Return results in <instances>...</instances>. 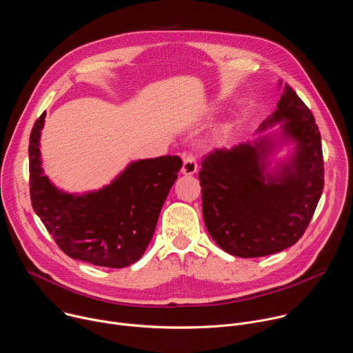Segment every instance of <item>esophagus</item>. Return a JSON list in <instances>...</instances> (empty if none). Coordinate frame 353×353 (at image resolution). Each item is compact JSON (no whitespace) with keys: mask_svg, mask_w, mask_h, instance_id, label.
I'll return each instance as SVG.
<instances>
[{"mask_svg":"<svg viewBox=\"0 0 353 353\" xmlns=\"http://www.w3.org/2000/svg\"><path fill=\"white\" fill-rule=\"evenodd\" d=\"M183 168H181V173L185 174V176H191V174H195L196 170H198V163H196V159L192 154L190 152H185L183 155Z\"/></svg>","mask_w":353,"mask_h":353,"instance_id":"esophagus-1","label":"esophagus"}]
</instances>
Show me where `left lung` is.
I'll return each mask as SVG.
<instances>
[{
  "instance_id": "1",
  "label": "left lung",
  "mask_w": 353,
  "mask_h": 353,
  "mask_svg": "<svg viewBox=\"0 0 353 353\" xmlns=\"http://www.w3.org/2000/svg\"><path fill=\"white\" fill-rule=\"evenodd\" d=\"M282 85V82H279ZM281 123L276 134L204 157L198 179L207 230L226 253L253 259L293 245L307 229L324 188L321 137L309 108L285 83L276 110L259 131ZM295 146L270 168L278 144Z\"/></svg>"
}]
</instances>
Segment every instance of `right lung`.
<instances>
[{
	"label": "right lung",
	"instance_id": "1",
	"mask_svg": "<svg viewBox=\"0 0 353 353\" xmlns=\"http://www.w3.org/2000/svg\"><path fill=\"white\" fill-rule=\"evenodd\" d=\"M46 112L29 139L32 207L64 253L99 267L137 263L154 236L161 210L183 166L179 157L131 162L109 185L85 194L59 190L43 174L40 134Z\"/></svg>",
	"mask_w": 353,
	"mask_h": 353
}]
</instances>
